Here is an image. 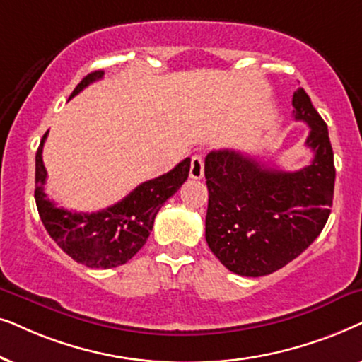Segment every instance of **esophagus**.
Wrapping results in <instances>:
<instances>
[{
	"instance_id": "obj_1",
	"label": "esophagus",
	"mask_w": 362,
	"mask_h": 362,
	"mask_svg": "<svg viewBox=\"0 0 362 362\" xmlns=\"http://www.w3.org/2000/svg\"><path fill=\"white\" fill-rule=\"evenodd\" d=\"M204 177V157L202 156H194L190 162V178H199Z\"/></svg>"
}]
</instances>
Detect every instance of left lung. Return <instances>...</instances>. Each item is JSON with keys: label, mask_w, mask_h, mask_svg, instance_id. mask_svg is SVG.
<instances>
[{"label": "left lung", "mask_w": 362, "mask_h": 362, "mask_svg": "<svg viewBox=\"0 0 362 362\" xmlns=\"http://www.w3.org/2000/svg\"><path fill=\"white\" fill-rule=\"evenodd\" d=\"M293 107L295 120L311 129L310 165L276 170L230 148L205 157L206 243L223 267L242 276H264L300 257L331 214L336 168L327 125L305 89L293 94Z\"/></svg>", "instance_id": "left-lung-1"}]
</instances>
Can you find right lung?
<instances>
[{
	"label": "right lung",
	"instance_id": "obj_1",
	"mask_svg": "<svg viewBox=\"0 0 362 362\" xmlns=\"http://www.w3.org/2000/svg\"><path fill=\"white\" fill-rule=\"evenodd\" d=\"M103 76L104 71L90 72L76 86L69 99L94 81L103 79ZM46 137L47 132L42 136L36 152L35 199L49 237L74 262L89 268L105 269L127 263L146 245L160 206L187 180L190 158L187 157L170 172L144 182L117 204L93 214H84L57 206L46 195L47 172L42 163V146Z\"/></svg>",
	"mask_w": 362,
	"mask_h": 362
}]
</instances>
